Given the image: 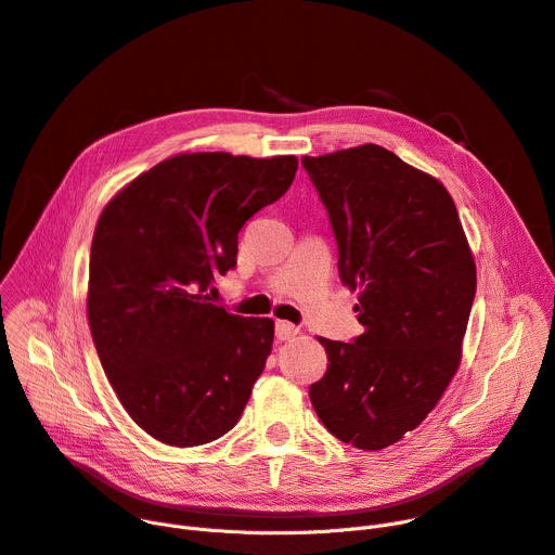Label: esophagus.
<instances>
[{
	"label": "esophagus",
	"instance_id": "obj_1",
	"mask_svg": "<svg viewBox=\"0 0 555 555\" xmlns=\"http://www.w3.org/2000/svg\"><path fill=\"white\" fill-rule=\"evenodd\" d=\"M295 335H297V326H295V324L284 322V320L275 322V337L280 339V343H286V339H291V337H295Z\"/></svg>",
	"mask_w": 555,
	"mask_h": 555
}]
</instances>
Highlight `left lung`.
<instances>
[{"mask_svg": "<svg viewBox=\"0 0 555 555\" xmlns=\"http://www.w3.org/2000/svg\"><path fill=\"white\" fill-rule=\"evenodd\" d=\"M337 242L339 278L360 288L364 333L318 337L328 366L309 387L326 429L385 449L434 411L460 364L476 264L449 191L396 153L364 144L302 157Z\"/></svg>", "mask_w": 555, "mask_h": 555, "instance_id": "left-lung-1", "label": "left lung"}]
</instances>
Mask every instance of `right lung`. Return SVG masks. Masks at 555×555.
I'll return each instance as SVG.
<instances>
[{
    "mask_svg": "<svg viewBox=\"0 0 555 555\" xmlns=\"http://www.w3.org/2000/svg\"><path fill=\"white\" fill-rule=\"evenodd\" d=\"M297 159L191 153L159 162L100 216L89 324L121 406L155 440L197 447L237 424L273 345V320L210 302L237 233L293 184Z\"/></svg>",
    "mask_w": 555,
    "mask_h": 555,
    "instance_id": "1",
    "label": "right lung"
}]
</instances>
